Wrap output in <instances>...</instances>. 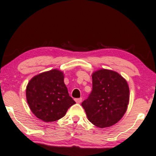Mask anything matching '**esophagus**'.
Masks as SVG:
<instances>
[{
	"mask_svg": "<svg viewBox=\"0 0 156 156\" xmlns=\"http://www.w3.org/2000/svg\"><path fill=\"white\" fill-rule=\"evenodd\" d=\"M82 98H76V99H75V101H76V103H78V104L81 103V102H82Z\"/></svg>",
	"mask_w": 156,
	"mask_h": 156,
	"instance_id": "obj_1",
	"label": "esophagus"
}]
</instances>
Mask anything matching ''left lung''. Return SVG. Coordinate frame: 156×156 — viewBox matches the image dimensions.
I'll return each mask as SVG.
<instances>
[{"label":"left lung","mask_w":156,"mask_h":156,"mask_svg":"<svg viewBox=\"0 0 156 156\" xmlns=\"http://www.w3.org/2000/svg\"><path fill=\"white\" fill-rule=\"evenodd\" d=\"M93 90L82 103L87 119L98 128L115 125L125 115L129 103V87L120 74L101 69L92 74Z\"/></svg>","instance_id":"8db88e82"}]
</instances>
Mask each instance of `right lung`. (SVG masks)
I'll return each instance as SVG.
<instances>
[{
	"mask_svg": "<svg viewBox=\"0 0 156 156\" xmlns=\"http://www.w3.org/2000/svg\"><path fill=\"white\" fill-rule=\"evenodd\" d=\"M26 99L31 112L44 122H54L76 103L64 83V74L52 69L34 76L27 83Z\"/></svg>",
	"mask_w": 156,
	"mask_h": 156,
	"instance_id": "right-lung-1",
	"label": "right lung"
}]
</instances>
